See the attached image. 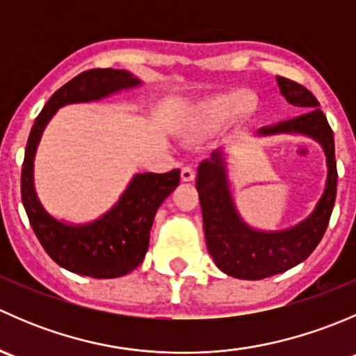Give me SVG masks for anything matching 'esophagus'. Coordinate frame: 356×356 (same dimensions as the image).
<instances>
[{
  "mask_svg": "<svg viewBox=\"0 0 356 356\" xmlns=\"http://www.w3.org/2000/svg\"><path fill=\"white\" fill-rule=\"evenodd\" d=\"M181 179L184 182H191L193 179H195V170H193V167H182Z\"/></svg>",
  "mask_w": 356,
  "mask_h": 356,
  "instance_id": "esophagus-1",
  "label": "esophagus"
}]
</instances>
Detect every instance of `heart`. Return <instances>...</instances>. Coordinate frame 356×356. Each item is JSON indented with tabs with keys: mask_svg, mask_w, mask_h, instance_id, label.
Here are the masks:
<instances>
[{
	"mask_svg": "<svg viewBox=\"0 0 356 356\" xmlns=\"http://www.w3.org/2000/svg\"><path fill=\"white\" fill-rule=\"evenodd\" d=\"M258 99L250 91H232L208 96L193 106L186 118V132L193 138L213 136L229 120H245L254 115Z\"/></svg>",
	"mask_w": 356,
	"mask_h": 356,
	"instance_id": "obj_1",
	"label": "heart"
}]
</instances>
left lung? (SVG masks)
<instances>
[{
	"instance_id": "left-lung-1",
	"label": "left lung",
	"mask_w": 356,
	"mask_h": 356,
	"mask_svg": "<svg viewBox=\"0 0 356 356\" xmlns=\"http://www.w3.org/2000/svg\"><path fill=\"white\" fill-rule=\"evenodd\" d=\"M277 86L286 102L307 111L289 120L258 129L254 134H301L322 146L327 163V179L314 211L300 224L282 231H260L251 227L236 208L222 149L201 161L196 177L208 253L224 274L245 281H258L281 274L307 260L327 229L336 201L334 136L327 118L318 108L321 105L317 98L307 88L286 77H277Z\"/></svg>"
}]
</instances>
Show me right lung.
<instances>
[{
	"label": "right lung",
	"mask_w": 356,
	"mask_h": 356,
	"mask_svg": "<svg viewBox=\"0 0 356 356\" xmlns=\"http://www.w3.org/2000/svg\"><path fill=\"white\" fill-rule=\"evenodd\" d=\"M143 82L127 70L92 68L68 81L49 98L29 134L22 165V203L29 222L46 253L68 272L95 279H113L141 265L149 245L156 210L181 181V170L136 174L117 203L88 224H70L53 217L38 198L34 158L46 125L62 106L99 102Z\"/></svg>",
	"instance_id": "add662e5"
}]
</instances>
